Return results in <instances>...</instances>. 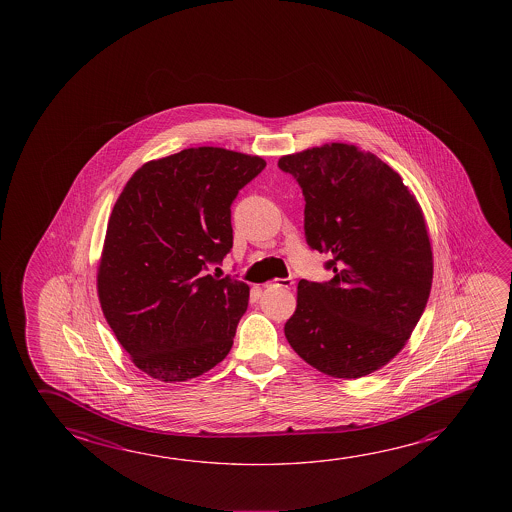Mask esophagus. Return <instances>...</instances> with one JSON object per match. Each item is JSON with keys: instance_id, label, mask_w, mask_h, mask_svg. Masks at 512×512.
<instances>
[{"instance_id": "1", "label": "esophagus", "mask_w": 512, "mask_h": 512, "mask_svg": "<svg viewBox=\"0 0 512 512\" xmlns=\"http://www.w3.org/2000/svg\"><path fill=\"white\" fill-rule=\"evenodd\" d=\"M294 285L293 278H278L273 284H268L266 287H282V289H291Z\"/></svg>"}]
</instances>
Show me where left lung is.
Masks as SVG:
<instances>
[{
  "label": "left lung",
  "instance_id": "8db88e82",
  "mask_svg": "<svg viewBox=\"0 0 512 512\" xmlns=\"http://www.w3.org/2000/svg\"><path fill=\"white\" fill-rule=\"evenodd\" d=\"M278 168L302 187L305 239L334 271L328 282L300 280L285 337L321 373L369 375L402 350L427 307L434 264L423 212L402 176L350 144L285 155Z\"/></svg>",
  "mask_w": 512,
  "mask_h": 512
}]
</instances>
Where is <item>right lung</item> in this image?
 Listing matches in <instances>:
<instances>
[{
    "label": "right lung",
    "instance_id": "obj_1",
    "mask_svg": "<svg viewBox=\"0 0 512 512\" xmlns=\"http://www.w3.org/2000/svg\"><path fill=\"white\" fill-rule=\"evenodd\" d=\"M266 162L189 148L146 162L110 214L98 296L135 366L162 382L200 377L227 357L250 287L210 275L232 250V203Z\"/></svg>",
    "mask_w": 512,
    "mask_h": 512
}]
</instances>
